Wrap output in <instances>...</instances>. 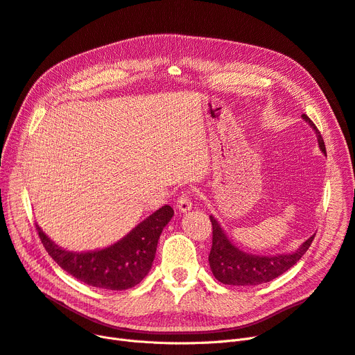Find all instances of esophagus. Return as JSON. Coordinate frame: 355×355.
I'll return each mask as SVG.
<instances>
[{"instance_id": "1", "label": "esophagus", "mask_w": 355, "mask_h": 355, "mask_svg": "<svg viewBox=\"0 0 355 355\" xmlns=\"http://www.w3.org/2000/svg\"><path fill=\"white\" fill-rule=\"evenodd\" d=\"M177 209L180 212H189V211H191V207H193V202H191V196H190V193L189 191H184V193H181L180 194V198L177 199Z\"/></svg>"}]
</instances>
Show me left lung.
I'll use <instances>...</instances> for the list:
<instances>
[{
    "label": "left lung",
    "instance_id": "8db88e82",
    "mask_svg": "<svg viewBox=\"0 0 355 355\" xmlns=\"http://www.w3.org/2000/svg\"><path fill=\"white\" fill-rule=\"evenodd\" d=\"M301 116H303V120L309 123V125L314 130L319 148L326 155L324 141L322 139L320 131L306 114ZM209 218H211L214 228L209 265H211L214 277L225 285H259L278 278L279 275H282L288 269H291L297 261L304 256L314 239V235H316L313 234L311 237L301 244L295 252L285 254L261 256L241 250L240 247H237L230 240L225 231L219 225L216 218L212 215Z\"/></svg>",
    "mask_w": 355,
    "mask_h": 355
}]
</instances>
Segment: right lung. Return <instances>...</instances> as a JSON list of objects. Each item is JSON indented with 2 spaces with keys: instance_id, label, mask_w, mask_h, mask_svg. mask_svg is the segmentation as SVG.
<instances>
[{
  "instance_id": "add662e5",
  "label": "right lung",
  "mask_w": 355,
  "mask_h": 355,
  "mask_svg": "<svg viewBox=\"0 0 355 355\" xmlns=\"http://www.w3.org/2000/svg\"><path fill=\"white\" fill-rule=\"evenodd\" d=\"M173 216V207L165 205L141 220L121 240L101 250L82 253L65 250L52 241L39 225L36 230L48 254L71 277L90 286L123 291L140 284L149 273L157 240Z\"/></svg>"
}]
</instances>
